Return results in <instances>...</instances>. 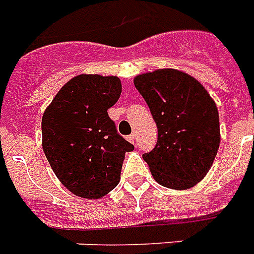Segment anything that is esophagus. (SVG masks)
Masks as SVG:
<instances>
[{"label":"esophagus","mask_w":254,"mask_h":254,"mask_svg":"<svg viewBox=\"0 0 254 254\" xmlns=\"http://www.w3.org/2000/svg\"><path fill=\"white\" fill-rule=\"evenodd\" d=\"M127 140H128L129 143L135 144V141H136V135H135V133H132V135H129V136H127Z\"/></svg>","instance_id":"esophagus-1"}]
</instances>
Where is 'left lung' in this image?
<instances>
[{
    "mask_svg": "<svg viewBox=\"0 0 254 254\" xmlns=\"http://www.w3.org/2000/svg\"><path fill=\"white\" fill-rule=\"evenodd\" d=\"M133 84L157 126V144L143 155L153 178L174 190L195 186L220 144L216 103L199 81L177 69L137 74Z\"/></svg>",
    "mask_w": 254,
    "mask_h": 254,
    "instance_id": "left-lung-1",
    "label": "left lung"
}]
</instances>
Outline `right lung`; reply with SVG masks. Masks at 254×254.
<instances>
[{"mask_svg":"<svg viewBox=\"0 0 254 254\" xmlns=\"http://www.w3.org/2000/svg\"><path fill=\"white\" fill-rule=\"evenodd\" d=\"M122 93L115 76L80 74L55 95L42 118V147L51 168L70 192L99 199L121 181L126 152L133 145L107 114Z\"/></svg>","mask_w":254,"mask_h":254,"instance_id":"right-lung-1","label":"right lung"}]
</instances>
